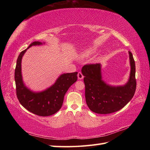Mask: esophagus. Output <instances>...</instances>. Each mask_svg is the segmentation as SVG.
Masks as SVG:
<instances>
[{"mask_svg": "<svg viewBox=\"0 0 150 150\" xmlns=\"http://www.w3.org/2000/svg\"><path fill=\"white\" fill-rule=\"evenodd\" d=\"M77 77H78V79H79V80H82V79L84 78V76H83V75H82V73L81 72L78 73Z\"/></svg>", "mask_w": 150, "mask_h": 150, "instance_id": "1", "label": "esophagus"}]
</instances>
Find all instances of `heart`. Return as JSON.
<instances>
[{"label":"heart","mask_w":150,"mask_h":150,"mask_svg":"<svg viewBox=\"0 0 150 150\" xmlns=\"http://www.w3.org/2000/svg\"><path fill=\"white\" fill-rule=\"evenodd\" d=\"M94 52H95L94 50H93V49H88L86 50H85L84 52H83V53H82V56L85 57H89L90 55H92V54H93Z\"/></svg>","instance_id":"obj_1"}]
</instances>
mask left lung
Segmentation results:
<instances>
[{"label": "left lung", "mask_w": 150, "mask_h": 150, "mask_svg": "<svg viewBox=\"0 0 150 150\" xmlns=\"http://www.w3.org/2000/svg\"><path fill=\"white\" fill-rule=\"evenodd\" d=\"M130 70L128 81L122 86H111L102 77L100 64H86L82 68L84 76L86 102L94 113L109 114L119 111L132 100L136 90L135 64L129 52Z\"/></svg>", "instance_id": "left-lung-1"}]
</instances>
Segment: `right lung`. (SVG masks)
Returning <instances> with one entry per match:
<instances>
[{"instance_id": "1", "label": "right lung", "mask_w": 150, "mask_h": 150, "mask_svg": "<svg viewBox=\"0 0 150 150\" xmlns=\"http://www.w3.org/2000/svg\"><path fill=\"white\" fill-rule=\"evenodd\" d=\"M42 44V42L35 41L19 54L15 70V81L17 96L22 106L37 115L46 117L55 114L61 108L67 91L77 80L78 73H63L59 76L52 86L44 91L34 92L30 90L22 80V59L26 50L30 47Z\"/></svg>"}]
</instances>
